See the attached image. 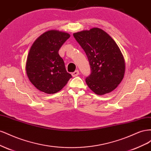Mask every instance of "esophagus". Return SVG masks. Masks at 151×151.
<instances>
[{
    "instance_id": "1",
    "label": "esophagus",
    "mask_w": 151,
    "mask_h": 151,
    "mask_svg": "<svg viewBox=\"0 0 151 151\" xmlns=\"http://www.w3.org/2000/svg\"><path fill=\"white\" fill-rule=\"evenodd\" d=\"M79 74V72L78 70H77L74 71V72L72 73V76L73 77H76V76H78Z\"/></svg>"
}]
</instances>
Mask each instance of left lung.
Wrapping results in <instances>:
<instances>
[{"mask_svg":"<svg viewBox=\"0 0 151 151\" xmlns=\"http://www.w3.org/2000/svg\"><path fill=\"white\" fill-rule=\"evenodd\" d=\"M74 37L88 57L91 70L86 82L98 95L115 89L124 77V58L116 42L98 28L74 33Z\"/></svg>","mask_w":151,"mask_h":151,"instance_id":"obj_1","label":"left lung"}]
</instances>
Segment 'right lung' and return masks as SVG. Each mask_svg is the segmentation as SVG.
<instances>
[{
	"instance_id": "1",
	"label": "right lung",
	"mask_w": 151,
	"mask_h": 151,
	"mask_svg": "<svg viewBox=\"0 0 151 151\" xmlns=\"http://www.w3.org/2000/svg\"><path fill=\"white\" fill-rule=\"evenodd\" d=\"M70 35L57 30H50L35 40L27 58L26 74L38 90L54 94L64 87L72 76L65 69L59 49Z\"/></svg>"
}]
</instances>
